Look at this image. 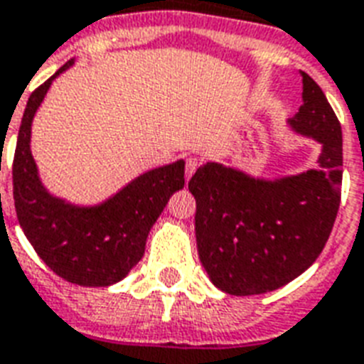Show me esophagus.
Instances as JSON below:
<instances>
[{
  "label": "esophagus",
  "instance_id": "1",
  "mask_svg": "<svg viewBox=\"0 0 364 364\" xmlns=\"http://www.w3.org/2000/svg\"><path fill=\"white\" fill-rule=\"evenodd\" d=\"M198 166H200V158H196V156L187 158V164H185V177H187V179H191Z\"/></svg>",
  "mask_w": 364,
  "mask_h": 364
}]
</instances>
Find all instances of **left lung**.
<instances>
[{
  "label": "left lung",
  "instance_id": "1",
  "mask_svg": "<svg viewBox=\"0 0 364 364\" xmlns=\"http://www.w3.org/2000/svg\"><path fill=\"white\" fill-rule=\"evenodd\" d=\"M304 105L288 124L315 139L318 168L259 179L208 162L188 181L194 231L210 281L231 296L273 292L309 269L323 252L342 196V126L311 76L301 72Z\"/></svg>",
  "mask_w": 364,
  "mask_h": 364
}]
</instances>
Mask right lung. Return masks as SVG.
Wrapping results in <instances>:
<instances>
[{
    "mask_svg": "<svg viewBox=\"0 0 364 364\" xmlns=\"http://www.w3.org/2000/svg\"><path fill=\"white\" fill-rule=\"evenodd\" d=\"M72 65L74 60L60 66L28 99L13 160V198L22 231L53 273L80 287H110L143 257L152 225L185 185V162L145 171L95 206L53 196L38 176L30 133L53 80Z\"/></svg>",
    "mask_w": 364,
    "mask_h": 364,
    "instance_id": "obj_1",
    "label": "right lung"
}]
</instances>
